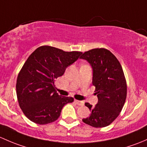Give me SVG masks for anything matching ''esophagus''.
Masks as SVG:
<instances>
[{"instance_id":"obj_1","label":"esophagus","mask_w":147,"mask_h":147,"mask_svg":"<svg viewBox=\"0 0 147 147\" xmlns=\"http://www.w3.org/2000/svg\"><path fill=\"white\" fill-rule=\"evenodd\" d=\"M75 102L79 106H84V101H81V100H75Z\"/></svg>"}]
</instances>
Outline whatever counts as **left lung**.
Instances as JSON below:
<instances>
[{
    "instance_id": "left-lung-1",
    "label": "left lung",
    "mask_w": 147,
    "mask_h": 147,
    "mask_svg": "<svg viewBox=\"0 0 147 147\" xmlns=\"http://www.w3.org/2000/svg\"><path fill=\"white\" fill-rule=\"evenodd\" d=\"M80 59L86 60L93 69V83L98 103L86 102L91 112L83 122L94 127H104L119 115L127 97V83L120 63L115 56L104 48L86 51Z\"/></svg>"
}]
</instances>
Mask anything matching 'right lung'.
Returning <instances> with one entry per match:
<instances>
[{
    "instance_id": "add662e5",
    "label": "right lung",
    "mask_w": 147,
    "mask_h": 147,
    "mask_svg": "<svg viewBox=\"0 0 147 147\" xmlns=\"http://www.w3.org/2000/svg\"><path fill=\"white\" fill-rule=\"evenodd\" d=\"M81 54L42 46L30 54L16 83L18 103L30 120L39 125L54 122L59 117L63 107L74 102L72 97L58 94L54 82Z\"/></svg>"
}]
</instances>
